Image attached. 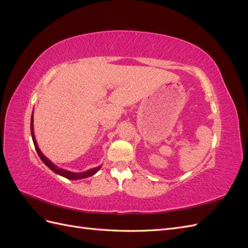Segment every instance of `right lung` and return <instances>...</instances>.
Returning <instances> with one entry per match:
<instances>
[{"label":"right lung","instance_id":"obj_1","mask_svg":"<svg viewBox=\"0 0 248 248\" xmlns=\"http://www.w3.org/2000/svg\"><path fill=\"white\" fill-rule=\"evenodd\" d=\"M33 114H32V117H31V134H32V139H33V142H34V146H35V149L37 153H38L40 159L43 161V163L46 164V166L47 168H49L52 171L56 172V174L62 176L64 178H67L69 180H78V179H85V178H88V177H91L93 175H95L97 171H98L100 169H101V166L99 167H96L94 169H91V170H88L86 171H81V172H74V171H70V170H64V169H61L57 167L56 164L54 162H51L47 157L44 155L41 150L39 149L38 147V144H37V140L35 139V134H34V125H33Z\"/></svg>","mask_w":248,"mask_h":248}]
</instances>
